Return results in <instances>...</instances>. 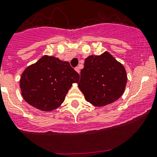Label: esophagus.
<instances>
[{"mask_svg":"<svg viewBox=\"0 0 157 157\" xmlns=\"http://www.w3.org/2000/svg\"><path fill=\"white\" fill-rule=\"evenodd\" d=\"M75 71L77 72H78V73H80V70H79V67H75Z\"/></svg>","mask_w":157,"mask_h":157,"instance_id":"1","label":"esophagus"}]
</instances>
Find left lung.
<instances>
[{
  "mask_svg": "<svg viewBox=\"0 0 157 157\" xmlns=\"http://www.w3.org/2000/svg\"><path fill=\"white\" fill-rule=\"evenodd\" d=\"M126 82L124 66L105 52L85 59L78 85L87 102L102 107L115 102L123 95Z\"/></svg>",
  "mask_w": 157,
  "mask_h": 157,
  "instance_id": "left-lung-1",
  "label": "left lung"
}]
</instances>
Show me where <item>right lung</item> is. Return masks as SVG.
Segmentation results:
<instances>
[{"label":"right lung","instance_id":"1","mask_svg":"<svg viewBox=\"0 0 157 157\" xmlns=\"http://www.w3.org/2000/svg\"><path fill=\"white\" fill-rule=\"evenodd\" d=\"M79 75L69 62L43 55L23 71L19 87L23 99L39 110L51 112L58 109Z\"/></svg>","mask_w":157,"mask_h":157}]
</instances>
